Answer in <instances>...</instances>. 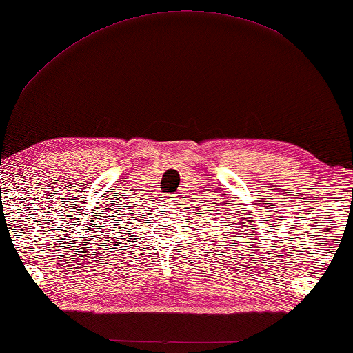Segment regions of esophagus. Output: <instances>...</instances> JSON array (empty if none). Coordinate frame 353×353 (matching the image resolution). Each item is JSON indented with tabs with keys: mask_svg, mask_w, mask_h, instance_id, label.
Segmentation results:
<instances>
[{
	"mask_svg": "<svg viewBox=\"0 0 353 353\" xmlns=\"http://www.w3.org/2000/svg\"><path fill=\"white\" fill-rule=\"evenodd\" d=\"M166 203H168V204H171V205L177 204V203H179V198H177V194H170V196L166 198Z\"/></svg>",
	"mask_w": 353,
	"mask_h": 353,
	"instance_id": "obj_1",
	"label": "esophagus"
}]
</instances>
